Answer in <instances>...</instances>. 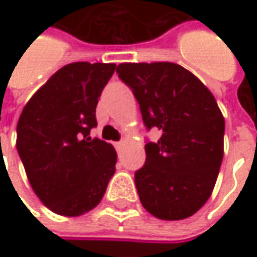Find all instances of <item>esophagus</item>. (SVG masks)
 Here are the masks:
<instances>
[{"mask_svg": "<svg viewBox=\"0 0 257 257\" xmlns=\"http://www.w3.org/2000/svg\"><path fill=\"white\" fill-rule=\"evenodd\" d=\"M114 147H116V149L119 150V149L122 147V141H117V143H114Z\"/></svg>", "mask_w": 257, "mask_h": 257, "instance_id": "34e87169", "label": "esophagus"}]
</instances>
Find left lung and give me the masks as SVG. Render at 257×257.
I'll return each mask as SVG.
<instances>
[{"label": "left lung", "mask_w": 257, "mask_h": 257, "mask_svg": "<svg viewBox=\"0 0 257 257\" xmlns=\"http://www.w3.org/2000/svg\"><path fill=\"white\" fill-rule=\"evenodd\" d=\"M116 73L146 128L162 132L146 143V162L135 171L143 207L162 220L190 217L208 201L223 159L225 119L213 93L173 62L120 64Z\"/></svg>", "instance_id": "1"}]
</instances>
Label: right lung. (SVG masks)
Masks as SVG:
<instances>
[{
  "label": "right lung",
  "instance_id": "right-lung-1",
  "mask_svg": "<svg viewBox=\"0 0 257 257\" xmlns=\"http://www.w3.org/2000/svg\"><path fill=\"white\" fill-rule=\"evenodd\" d=\"M114 64L62 67L28 101L18 122V153L40 201L77 217L95 208L116 171L111 144L90 137L96 104Z\"/></svg>",
  "mask_w": 257,
  "mask_h": 257
}]
</instances>
